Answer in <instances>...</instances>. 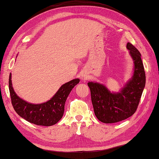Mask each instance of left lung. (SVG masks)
<instances>
[{
    "label": "left lung",
    "mask_w": 159,
    "mask_h": 159,
    "mask_svg": "<svg viewBox=\"0 0 159 159\" xmlns=\"http://www.w3.org/2000/svg\"><path fill=\"white\" fill-rule=\"evenodd\" d=\"M126 48L134 61L133 75L119 92H111L102 84L96 82L87 83L94 113L103 123L118 122L133 116L146 85V74L139 51L129 42Z\"/></svg>",
    "instance_id": "8db88e82"
}]
</instances>
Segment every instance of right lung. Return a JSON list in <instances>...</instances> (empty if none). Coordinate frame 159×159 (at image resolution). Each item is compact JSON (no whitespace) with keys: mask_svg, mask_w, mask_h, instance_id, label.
I'll use <instances>...</instances> for the list:
<instances>
[{"mask_svg":"<svg viewBox=\"0 0 159 159\" xmlns=\"http://www.w3.org/2000/svg\"><path fill=\"white\" fill-rule=\"evenodd\" d=\"M80 82L75 79L61 86L51 99L42 104H32L17 96L11 83V74L9 78V89L13 109L19 116L32 124L50 126L57 124L61 119L64 107L71 91Z\"/></svg>","mask_w":159,"mask_h":159,"instance_id":"obj_1","label":"right lung"}]
</instances>
